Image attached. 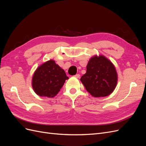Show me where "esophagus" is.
<instances>
[{
	"label": "esophagus",
	"instance_id": "1",
	"mask_svg": "<svg viewBox=\"0 0 146 146\" xmlns=\"http://www.w3.org/2000/svg\"><path fill=\"white\" fill-rule=\"evenodd\" d=\"M74 77H76V78H79V77H80V74H76V75H75Z\"/></svg>",
	"mask_w": 146,
	"mask_h": 146
}]
</instances>
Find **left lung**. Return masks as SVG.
Returning <instances> with one entry per match:
<instances>
[{
  "label": "left lung",
  "instance_id": "obj_1",
  "mask_svg": "<svg viewBox=\"0 0 146 146\" xmlns=\"http://www.w3.org/2000/svg\"><path fill=\"white\" fill-rule=\"evenodd\" d=\"M80 81L92 96L105 97L115 89L117 75L111 61L104 56H95L90 60Z\"/></svg>",
  "mask_w": 146,
  "mask_h": 146
}]
</instances>
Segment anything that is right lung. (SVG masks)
I'll use <instances>...</instances> for the list:
<instances>
[{
    "mask_svg": "<svg viewBox=\"0 0 146 146\" xmlns=\"http://www.w3.org/2000/svg\"><path fill=\"white\" fill-rule=\"evenodd\" d=\"M68 78L64 70L51 60L37 68L33 76L32 86L38 96L53 98Z\"/></svg>",
    "mask_w": 146,
    "mask_h": 146,
    "instance_id": "obj_1",
    "label": "right lung"
}]
</instances>
